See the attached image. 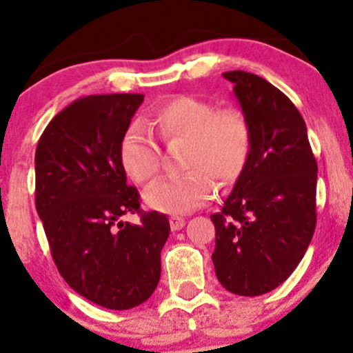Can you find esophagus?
I'll return each mask as SVG.
<instances>
[{
  "mask_svg": "<svg viewBox=\"0 0 353 353\" xmlns=\"http://www.w3.org/2000/svg\"><path fill=\"white\" fill-rule=\"evenodd\" d=\"M169 222H171L172 230H181L185 225V219H182V217H171L169 219Z\"/></svg>",
  "mask_w": 353,
  "mask_h": 353,
  "instance_id": "34e87169",
  "label": "esophagus"
}]
</instances>
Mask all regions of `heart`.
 <instances>
[{
	"label": "heart",
	"mask_w": 353,
	"mask_h": 353,
	"mask_svg": "<svg viewBox=\"0 0 353 353\" xmlns=\"http://www.w3.org/2000/svg\"><path fill=\"white\" fill-rule=\"evenodd\" d=\"M152 125L165 143H185L182 169L176 179L156 182L144 192L154 210L182 216L202 208L214 197L212 181L229 188L244 172L252 151V128L242 111L217 109L194 96H176L152 112ZM119 163L139 184H148L161 168V152L148 131L131 124L119 141Z\"/></svg>",
	"instance_id": "heart-1"
}]
</instances>
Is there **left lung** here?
<instances>
[{
  "instance_id": "1",
  "label": "left lung",
  "mask_w": 353,
  "mask_h": 353,
  "mask_svg": "<svg viewBox=\"0 0 353 353\" xmlns=\"http://www.w3.org/2000/svg\"><path fill=\"white\" fill-rule=\"evenodd\" d=\"M252 128V151L221 212L212 262L222 287L255 297L274 290L307 252L317 222V161L294 103L261 76L224 72Z\"/></svg>"
}]
</instances>
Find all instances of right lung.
I'll use <instances>...</instances> for the list:
<instances>
[{"mask_svg":"<svg viewBox=\"0 0 353 353\" xmlns=\"http://www.w3.org/2000/svg\"><path fill=\"white\" fill-rule=\"evenodd\" d=\"M143 94H99L64 108L34 154L36 210L51 255L72 290L111 310L151 297L169 237L165 214L141 212L139 192L119 163L121 136ZM141 214V224L124 223Z\"/></svg>","mask_w":353,"mask_h":353,"instance_id":"1","label":"right lung"}]
</instances>
